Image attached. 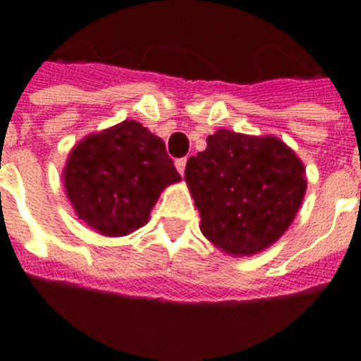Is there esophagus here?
<instances>
[{
    "label": "esophagus",
    "mask_w": 361,
    "mask_h": 361,
    "mask_svg": "<svg viewBox=\"0 0 361 361\" xmlns=\"http://www.w3.org/2000/svg\"><path fill=\"white\" fill-rule=\"evenodd\" d=\"M185 164H187V157L178 159V161H176V169H178V172H180L181 176H183V172H185Z\"/></svg>",
    "instance_id": "esophagus-1"
}]
</instances>
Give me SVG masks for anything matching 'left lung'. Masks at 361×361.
I'll list each match as a JSON object with an SVG mask.
<instances>
[{"label": "left lung", "mask_w": 361, "mask_h": 361, "mask_svg": "<svg viewBox=\"0 0 361 361\" xmlns=\"http://www.w3.org/2000/svg\"><path fill=\"white\" fill-rule=\"evenodd\" d=\"M206 142L185 166L200 231L228 255H257L296 217L307 189L303 163L275 136L219 129Z\"/></svg>", "instance_id": "1"}]
</instances>
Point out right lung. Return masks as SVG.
<instances>
[{
  "mask_svg": "<svg viewBox=\"0 0 361 361\" xmlns=\"http://www.w3.org/2000/svg\"><path fill=\"white\" fill-rule=\"evenodd\" d=\"M180 180L164 142L135 120L86 136L63 169L76 215L112 238L146 225L159 195Z\"/></svg>",
  "mask_w": 361,
  "mask_h": 361,
  "instance_id": "1",
  "label": "right lung"
}]
</instances>
